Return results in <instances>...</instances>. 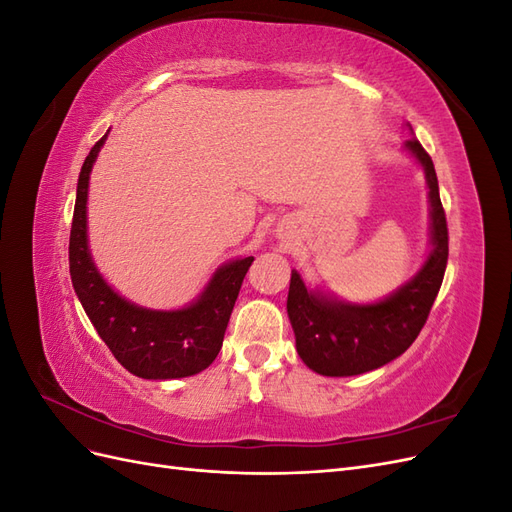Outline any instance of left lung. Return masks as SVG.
I'll return each mask as SVG.
<instances>
[{"label": "left lung", "instance_id": "left-lung-1", "mask_svg": "<svg viewBox=\"0 0 512 512\" xmlns=\"http://www.w3.org/2000/svg\"><path fill=\"white\" fill-rule=\"evenodd\" d=\"M410 128V126H408ZM412 130V128H410ZM406 151L423 166L429 188L431 252L410 282L378 303L354 305L307 290L292 271L288 318L303 363L322 376H359L404 354L425 327L448 260V228L436 168L423 145L410 138Z\"/></svg>", "mask_w": 512, "mask_h": 512}]
</instances>
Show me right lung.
Returning a JSON list of instances; mask_svg holds the SVG:
<instances>
[{
	"label": "right lung",
	"mask_w": 512,
	"mask_h": 512,
	"mask_svg": "<svg viewBox=\"0 0 512 512\" xmlns=\"http://www.w3.org/2000/svg\"><path fill=\"white\" fill-rule=\"evenodd\" d=\"M106 134L83 162L70 230V277L76 297L102 342L130 374L147 380L188 378L218 356L232 307L254 256L232 260L213 273L200 297L181 309H147L123 299L106 284L87 245L89 175Z\"/></svg>",
	"instance_id": "1"
}]
</instances>
